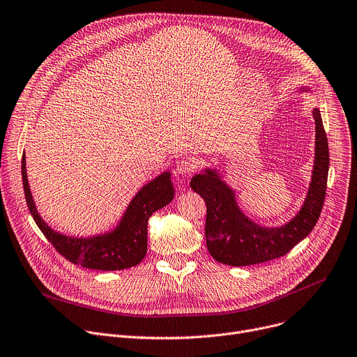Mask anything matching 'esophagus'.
Returning a JSON list of instances; mask_svg holds the SVG:
<instances>
[{
  "label": "esophagus",
  "mask_w": 357,
  "mask_h": 357,
  "mask_svg": "<svg viewBox=\"0 0 357 357\" xmlns=\"http://www.w3.org/2000/svg\"><path fill=\"white\" fill-rule=\"evenodd\" d=\"M195 170H196V164H195L193 160H190V158H181V160L177 162V172H178L181 176H190Z\"/></svg>",
  "instance_id": "obj_1"
}]
</instances>
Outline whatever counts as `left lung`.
Here are the masks:
<instances>
[{
  "instance_id": "obj_1",
  "label": "left lung",
  "mask_w": 357,
  "mask_h": 357,
  "mask_svg": "<svg viewBox=\"0 0 357 357\" xmlns=\"http://www.w3.org/2000/svg\"><path fill=\"white\" fill-rule=\"evenodd\" d=\"M313 119L316 157L309 193L301 210L282 227H260L245 217L236 203L233 190L215 170H206L191 178V188L207 206L206 243L217 261L236 267L264 263L284 256L310 234L323 208L328 174V144L317 108L313 109Z\"/></svg>"
}]
</instances>
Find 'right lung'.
<instances>
[{
    "instance_id": "obj_1",
    "label": "right lung",
    "mask_w": 357,
    "mask_h": 357,
    "mask_svg": "<svg viewBox=\"0 0 357 357\" xmlns=\"http://www.w3.org/2000/svg\"><path fill=\"white\" fill-rule=\"evenodd\" d=\"M21 173L26 206L45 238L68 261L93 270H123L139 264L147 253L150 215L174 199L170 173H162L134 196L116 230L89 238L68 237L50 229L40 217L26 180L24 154Z\"/></svg>"
}]
</instances>
